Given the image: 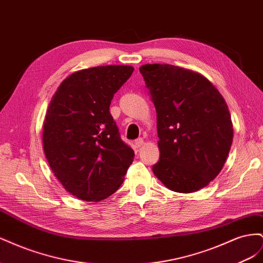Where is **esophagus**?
I'll return each mask as SVG.
<instances>
[{"label": "esophagus", "mask_w": 263, "mask_h": 263, "mask_svg": "<svg viewBox=\"0 0 263 263\" xmlns=\"http://www.w3.org/2000/svg\"><path fill=\"white\" fill-rule=\"evenodd\" d=\"M134 145H135V148H140L142 145H144V139L142 138H138L134 141Z\"/></svg>", "instance_id": "obj_1"}]
</instances>
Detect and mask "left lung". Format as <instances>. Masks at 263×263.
<instances>
[{
    "label": "left lung",
    "instance_id": "1",
    "mask_svg": "<svg viewBox=\"0 0 263 263\" xmlns=\"http://www.w3.org/2000/svg\"><path fill=\"white\" fill-rule=\"evenodd\" d=\"M139 71L157 112L160 159L155 176L178 193L208 186L224 166L234 137L224 98L193 70L154 63Z\"/></svg>",
    "mask_w": 263,
    "mask_h": 263
}]
</instances>
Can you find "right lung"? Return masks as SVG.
Segmentation results:
<instances>
[{
  "mask_svg": "<svg viewBox=\"0 0 263 263\" xmlns=\"http://www.w3.org/2000/svg\"><path fill=\"white\" fill-rule=\"evenodd\" d=\"M132 66L87 68L61 82L47 109L43 145L53 174L70 194L100 202L115 193L134 160L119 136L110 101Z\"/></svg>",
  "mask_w": 263,
  "mask_h": 263,
  "instance_id": "add662e5",
  "label": "right lung"
}]
</instances>
